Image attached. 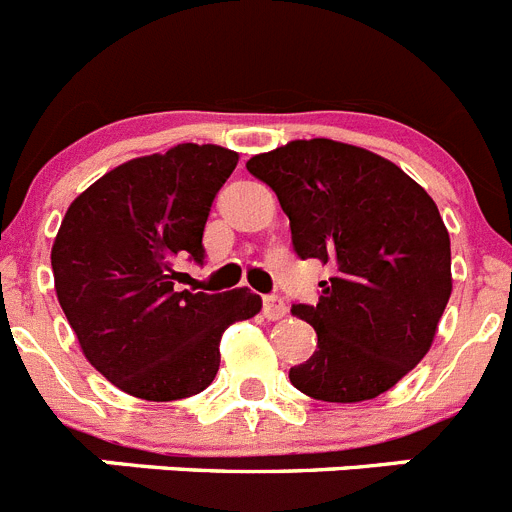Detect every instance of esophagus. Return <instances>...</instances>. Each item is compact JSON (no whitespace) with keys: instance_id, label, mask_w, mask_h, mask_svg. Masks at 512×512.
Listing matches in <instances>:
<instances>
[{"instance_id":"esophagus-1","label":"esophagus","mask_w":512,"mask_h":512,"mask_svg":"<svg viewBox=\"0 0 512 512\" xmlns=\"http://www.w3.org/2000/svg\"><path fill=\"white\" fill-rule=\"evenodd\" d=\"M262 314H265V319H270V322H278V319H283L288 314L286 301H283L281 296H275V293L262 296Z\"/></svg>"}]
</instances>
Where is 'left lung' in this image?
I'll list each match as a JSON object with an SVG mask.
<instances>
[{
    "mask_svg": "<svg viewBox=\"0 0 512 512\" xmlns=\"http://www.w3.org/2000/svg\"><path fill=\"white\" fill-rule=\"evenodd\" d=\"M247 170L278 195L296 255L332 265L317 304L291 309L317 350L288 379L322 402L379 397L425 358L451 296L438 206L394 162L332 139L291 141Z\"/></svg>",
    "mask_w": 512,
    "mask_h": 512,
    "instance_id": "left-lung-1",
    "label": "left lung"
}]
</instances>
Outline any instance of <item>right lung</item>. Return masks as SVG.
<instances>
[{"mask_svg": "<svg viewBox=\"0 0 512 512\" xmlns=\"http://www.w3.org/2000/svg\"><path fill=\"white\" fill-rule=\"evenodd\" d=\"M237 162V151L213 144L131 159L61 221L51 250L59 304L87 361L131 397L172 402L203 391L226 327L260 311L247 288H175L177 262L203 265L208 213Z\"/></svg>", "mask_w": 512, "mask_h": 512, "instance_id": "obj_1", "label": "right lung"}]
</instances>
